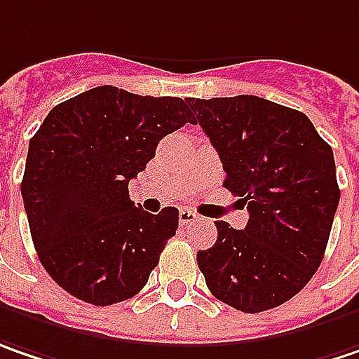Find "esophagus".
Segmentation results:
<instances>
[{
	"mask_svg": "<svg viewBox=\"0 0 359 359\" xmlns=\"http://www.w3.org/2000/svg\"><path fill=\"white\" fill-rule=\"evenodd\" d=\"M199 219V215L195 213V211H191V209H180L179 211V222L180 225H187V223H193Z\"/></svg>",
	"mask_w": 359,
	"mask_h": 359,
	"instance_id": "obj_1",
	"label": "esophagus"
}]
</instances>
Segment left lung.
Instances as JSON below:
<instances>
[{
    "mask_svg": "<svg viewBox=\"0 0 359 359\" xmlns=\"http://www.w3.org/2000/svg\"><path fill=\"white\" fill-rule=\"evenodd\" d=\"M217 150L223 187L248 205L243 229L215 222L197 264L215 299L260 313L292 299L323 260L339 203L333 150L311 119L256 95L187 99Z\"/></svg>",
    "mask_w": 359,
    "mask_h": 359,
    "instance_id": "obj_1",
    "label": "left lung"
}]
</instances>
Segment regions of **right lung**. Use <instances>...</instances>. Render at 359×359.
<instances>
[{"label": "right lung", "mask_w": 359, "mask_h": 359, "mask_svg": "<svg viewBox=\"0 0 359 359\" xmlns=\"http://www.w3.org/2000/svg\"><path fill=\"white\" fill-rule=\"evenodd\" d=\"M193 114L180 97L111 85L50 109L28 148L22 197L38 258L54 283L95 306L137 294L177 233L179 209L146 213L128 182Z\"/></svg>", "instance_id": "right-lung-1"}]
</instances>
